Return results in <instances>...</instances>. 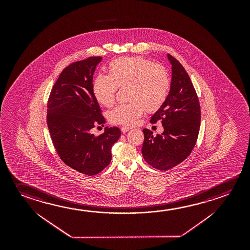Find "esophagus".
I'll return each mask as SVG.
<instances>
[{
    "mask_svg": "<svg viewBox=\"0 0 250 250\" xmlns=\"http://www.w3.org/2000/svg\"><path fill=\"white\" fill-rule=\"evenodd\" d=\"M131 129H132V127L127 126V125H124V126L121 127V131H122V132H124V133L130 131Z\"/></svg>",
    "mask_w": 250,
    "mask_h": 250,
    "instance_id": "obj_1",
    "label": "esophagus"
}]
</instances>
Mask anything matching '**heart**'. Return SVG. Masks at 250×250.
I'll return each mask as SVG.
<instances>
[{
    "mask_svg": "<svg viewBox=\"0 0 250 250\" xmlns=\"http://www.w3.org/2000/svg\"><path fill=\"white\" fill-rule=\"evenodd\" d=\"M118 86H129L128 99L131 102L114 107L109 112V119L113 124L133 125L146 109L152 112L164 104L170 89V78L165 67L153 64L148 59L121 58L111 62L110 76L100 74L96 77L93 93L101 104L111 106Z\"/></svg>",
    "mask_w": 250,
    "mask_h": 250,
    "instance_id": "1",
    "label": "heart"
}]
</instances>
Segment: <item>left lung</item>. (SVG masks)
<instances>
[{
    "label": "left lung",
    "instance_id": "1",
    "mask_svg": "<svg viewBox=\"0 0 250 250\" xmlns=\"http://www.w3.org/2000/svg\"><path fill=\"white\" fill-rule=\"evenodd\" d=\"M172 66L170 90L150 122L161 121L164 131L153 137L144 129L142 155L152 167L167 171L184 161L196 143L201 125V106L188 74L180 62L167 54Z\"/></svg>",
    "mask_w": 250,
    "mask_h": 250
}]
</instances>
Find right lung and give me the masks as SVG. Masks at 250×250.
<instances>
[{
  "instance_id": "obj_1",
  "label": "right lung",
  "mask_w": 250,
  "mask_h": 250,
  "mask_svg": "<svg viewBox=\"0 0 250 250\" xmlns=\"http://www.w3.org/2000/svg\"><path fill=\"white\" fill-rule=\"evenodd\" d=\"M102 60L90 57L62 71L50 92L47 123L54 146L67 166L95 175L110 164L111 146L121 135L118 127H105L96 137L95 125L105 123L93 93V74Z\"/></svg>"
}]
</instances>
